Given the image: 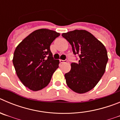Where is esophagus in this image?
<instances>
[{"mask_svg":"<svg viewBox=\"0 0 120 120\" xmlns=\"http://www.w3.org/2000/svg\"><path fill=\"white\" fill-rule=\"evenodd\" d=\"M59 61H60V62L61 63H66L67 62V60H62V59H60L59 60Z\"/></svg>","mask_w":120,"mask_h":120,"instance_id":"obj_1","label":"esophagus"}]
</instances>
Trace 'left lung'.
<instances>
[{
    "label": "left lung",
    "mask_w": 120,
    "mask_h": 120,
    "mask_svg": "<svg viewBox=\"0 0 120 120\" xmlns=\"http://www.w3.org/2000/svg\"><path fill=\"white\" fill-rule=\"evenodd\" d=\"M62 37L71 44L73 53L79 55L77 62L71 64V70L65 74L68 86L77 93L91 90L105 71L108 61L105 45L85 30L63 33Z\"/></svg>",
    "instance_id": "obj_1"
}]
</instances>
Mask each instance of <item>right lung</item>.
<instances>
[{"label":"right lung","instance_id":"obj_1","mask_svg":"<svg viewBox=\"0 0 120 120\" xmlns=\"http://www.w3.org/2000/svg\"><path fill=\"white\" fill-rule=\"evenodd\" d=\"M59 33L47 29H38L26 37L14 53V66L17 75L29 90L38 91L45 87L59 67L50 46Z\"/></svg>","mask_w":120,"mask_h":120}]
</instances>
